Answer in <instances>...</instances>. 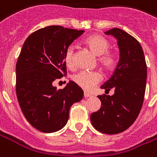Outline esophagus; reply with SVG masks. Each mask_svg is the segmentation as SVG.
<instances>
[{
    "label": "esophagus",
    "instance_id": "1",
    "mask_svg": "<svg viewBox=\"0 0 157 157\" xmlns=\"http://www.w3.org/2000/svg\"><path fill=\"white\" fill-rule=\"evenodd\" d=\"M84 97H92V95L90 94H89V93H87V92H84Z\"/></svg>",
    "mask_w": 157,
    "mask_h": 157
}]
</instances>
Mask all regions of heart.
<instances>
[{
  "label": "heart",
  "mask_w": 157,
  "mask_h": 157,
  "mask_svg": "<svg viewBox=\"0 0 157 157\" xmlns=\"http://www.w3.org/2000/svg\"><path fill=\"white\" fill-rule=\"evenodd\" d=\"M85 45L94 55L98 56V64L107 72H110L116 67L118 63V55L114 51L109 49L110 41L100 34H92L87 37L84 41ZM75 49L73 47H69L64 55V62L68 68L74 69L76 67ZM73 82L85 90L89 91L94 88L102 80V75L99 71H81L71 77Z\"/></svg>",
  "instance_id": "b5f03b06"
}]
</instances>
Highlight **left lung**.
<instances>
[{
    "instance_id": "obj_1",
    "label": "left lung",
    "mask_w": 157,
    "mask_h": 157,
    "mask_svg": "<svg viewBox=\"0 0 157 157\" xmlns=\"http://www.w3.org/2000/svg\"><path fill=\"white\" fill-rule=\"evenodd\" d=\"M118 39L120 58L114 72L101 86L113 95H98L101 107L91 113L94 128L105 134H116L128 129L134 123L142 109L147 84V63L141 44L134 37L118 28L105 32ZM107 94V93H106Z\"/></svg>"
}]
</instances>
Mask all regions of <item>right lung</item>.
Here are the masks:
<instances>
[{"label": "right lung", "instance_id": "obj_1", "mask_svg": "<svg viewBox=\"0 0 157 157\" xmlns=\"http://www.w3.org/2000/svg\"><path fill=\"white\" fill-rule=\"evenodd\" d=\"M84 30L51 25L26 39L16 63V95L28 122L39 131L54 132L65 126L74 103L84 92L70 81L57 90L52 82L67 75L64 55Z\"/></svg>", "mask_w": 157, "mask_h": 157}]
</instances>
